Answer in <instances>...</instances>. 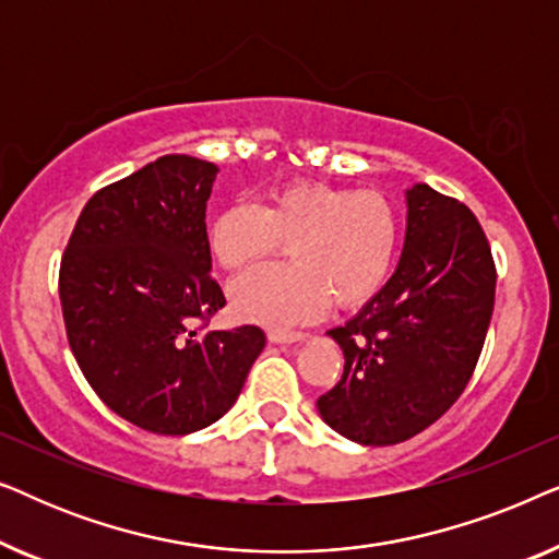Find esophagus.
<instances>
[{"instance_id": "34e87169", "label": "esophagus", "mask_w": 559, "mask_h": 559, "mask_svg": "<svg viewBox=\"0 0 559 559\" xmlns=\"http://www.w3.org/2000/svg\"><path fill=\"white\" fill-rule=\"evenodd\" d=\"M272 343H305L308 333H289V331H270Z\"/></svg>"}]
</instances>
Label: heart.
Returning a JSON list of instances; mask_svg holds the SVG:
<instances>
[{
	"label": "heart",
	"instance_id": "obj_1",
	"mask_svg": "<svg viewBox=\"0 0 559 559\" xmlns=\"http://www.w3.org/2000/svg\"><path fill=\"white\" fill-rule=\"evenodd\" d=\"M209 249L226 272H241L287 243V266H264L231 285V310L247 323L293 328L328 305L354 310L386 285L402 243V216L379 190L318 180L272 188L259 209L234 203L211 218Z\"/></svg>",
	"mask_w": 559,
	"mask_h": 559
}]
</instances>
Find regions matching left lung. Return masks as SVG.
I'll use <instances>...</instances> for the list:
<instances>
[{"label":"left lung","mask_w":559,"mask_h":559,"mask_svg":"<svg viewBox=\"0 0 559 559\" xmlns=\"http://www.w3.org/2000/svg\"><path fill=\"white\" fill-rule=\"evenodd\" d=\"M496 297L491 247L468 205L425 182L407 190L396 272L328 335L346 366L318 412L361 445L415 438L453 407L476 371Z\"/></svg>","instance_id":"obj_1"}]
</instances>
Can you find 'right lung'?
<instances>
[{"mask_svg":"<svg viewBox=\"0 0 559 559\" xmlns=\"http://www.w3.org/2000/svg\"><path fill=\"white\" fill-rule=\"evenodd\" d=\"M218 167L165 155L96 190L60 259L66 333L106 407L155 435H188L239 400L266 335L209 331L226 305L211 277L205 203Z\"/></svg>","mask_w":559,"mask_h":559,"instance_id":"right-lung-1","label":"right lung"}]
</instances>
